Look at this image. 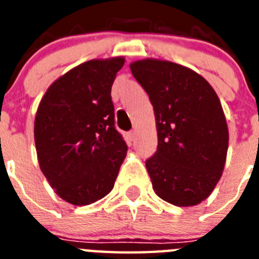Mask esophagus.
<instances>
[{
    "label": "esophagus",
    "instance_id": "obj_1",
    "mask_svg": "<svg viewBox=\"0 0 259 259\" xmlns=\"http://www.w3.org/2000/svg\"><path fill=\"white\" fill-rule=\"evenodd\" d=\"M127 136H129L130 140L133 141L134 138H136V130H132V132H129V134H127Z\"/></svg>",
    "mask_w": 259,
    "mask_h": 259
}]
</instances>
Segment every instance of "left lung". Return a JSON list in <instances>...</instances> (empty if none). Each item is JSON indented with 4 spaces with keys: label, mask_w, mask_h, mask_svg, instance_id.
Returning a JSON list of instances; mask_svg holds the SVG:
<instances>
[{
    "label": "left lung",
    "mask_w": 259,
    "mask_h": 259,
    "mask_svg": "<svg viewBox=\"0 0 259 259\" xmlns=\"http://www.w3.org/2000/svg\"><path fill=\"white\" fill-rule=\"evenodd\" d=\"M149 95L157 126V150L145 165L154 192L179 207L209 196L225 168L229 129L217 93L187 67L146 59L130 64Z\"/></svg>",
    "instance_id": "1"
}]
</instances>
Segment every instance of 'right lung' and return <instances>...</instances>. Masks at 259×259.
I'll list each match as a JSON object with an SVG mask.
<instances>
[{
    "label": "right lung",
    "mask_w": 259,
    "mask_h": 259,
    "mask_svg": "<svg viewBox=\"0 0 259 259\" xmlns=\"http://www.w3.org/2000/svg\"><path fill=\"white\" fill-rule=\"evenodd\" d=\"M123 58L90 60L51 84L38 105L34 142L59 196L91 204L113 189L127 145L115 129L111 86Z\"/></svg>",
    "instance_id": "1"
}]
</instances>
